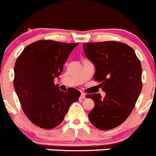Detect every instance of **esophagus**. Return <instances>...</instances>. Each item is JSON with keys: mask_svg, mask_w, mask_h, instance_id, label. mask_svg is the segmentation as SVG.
Here are the masks:
<instances>
[{"mask_svg": "<svg viewBox=\"0 0 156 156\" xmlns=\"http://www.w3.org/2000/svg\"><path fill=\"white\" fill-rule=\"evenodd\" d=\"M86 98V94H85L81 93V96H80V98H81V99H84V98Z\"/></svg>", "mask_w": 156, "mask_h": 156, "instance_id": "obj_1", "label": "esophagus"}]
</instances>
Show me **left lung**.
Here are the masks:
<instances>
[{"label":"left lung","mask_w":156,"mask_h":156,"mask_svg":"<svg viewBox=\"0 0 156 156\" xmlns=\"http://www.w3.org/2000/svg\"><path fill=\"white\" fill-rule=\"evenodd\" d=\"M86 57L94 65L95 81L106 93L87 94L94 107L88 114L98 129L108 130L120 126L133 110L142 90V66L133 49L116 41L84 43Z\"/></svg>","instance_id":"8db88e82"}]
</instances>
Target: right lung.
Masks as SVG:
<instances>
[{"instance_id": "obj_1", "label": "right lung", "mask_w": 156, "mask_h": 156, "mask_svg": "<svg viewBox=\"0 0 156 156\" xmlns=\"http://www.w3.org/2000/svg\"><path fill=\"white\" fill-rule=\"evenodd\" d=\"M78 43L39 40L23 49L14 66L13 86L23 110L36 126L50 129L64 120L81 92H63L55 84L69 54Z\"/></svg>"}]
</instances>
